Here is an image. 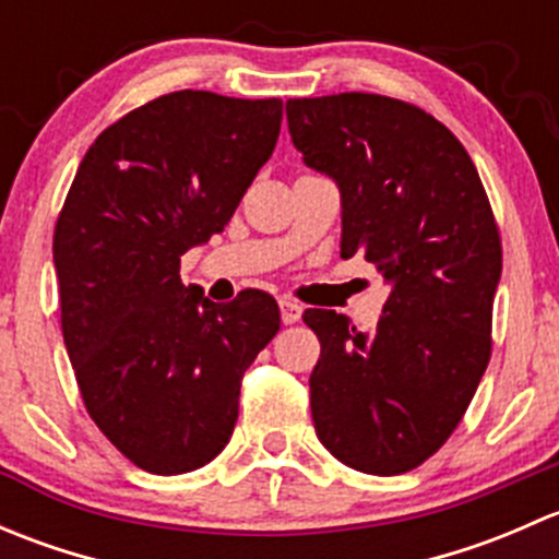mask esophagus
<instances>
[{
    "instance_id": "esophagus-1",
    "label": "esophagus",
    "mask_w": 559,
    "mask_h": 559,
    "mask_svg": "<svg viewBox=\"0 0 559 559\" xmlns=\"http://www.w3.org/2000/svg\"><path fill=\"white\" fill-rule=\"evenodd\" d=\"M278 306H281V321H284V324H295V321H300L302 316L300 302L292 300V297H281Z\"/></svg>"
}]
</instances>
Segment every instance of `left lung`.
<instances>
[{"label":"left lung","mask_w":559,"mask_h":559,"mask_svg":"<svg viewBox=\"0 0 559 559\" xmlns=\"http://www.w3.org/2000/svg\"><path fill=\"white\" fill-rule=\"evenodd\" d=\"M302 162L341 189V257L365 253L392 286L373 332L308 308L321 357L311 414L326 452L373 476L414 471L447 443L492 352L503 251L460 140L381 94L286 103Z\"/></svg>","instance_id":"8db88e82"}]
</instances>
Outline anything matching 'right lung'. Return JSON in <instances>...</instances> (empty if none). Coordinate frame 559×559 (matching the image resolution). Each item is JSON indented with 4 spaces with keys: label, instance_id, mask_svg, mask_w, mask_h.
Returning a JSON list of instances; mask_svg holds the SVG:
<instances>
[{
    "label": "right lung",
    "instance_id": "add662e5",
    "mask_svg": "<svg viewBox=\"0 0 559 559\" xmlns=\"http://www.w3.org/2000/svg\"><path fill=\"white\" fill-rule=\"evenodd\" d=\"M281 118V99L165 94L94 140L56 222L61 332L83 403L156 476L227 447L240 379L281 326L267 292L218 306L180 284V257L227 227Z\"/></svg>",
    "mask_w": 559,
    "mask_h": 559
}]
</instances>
